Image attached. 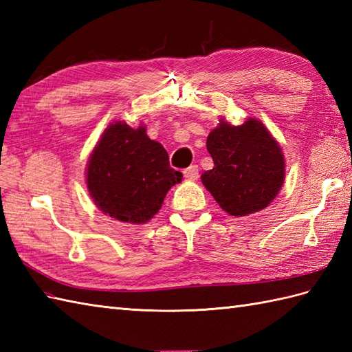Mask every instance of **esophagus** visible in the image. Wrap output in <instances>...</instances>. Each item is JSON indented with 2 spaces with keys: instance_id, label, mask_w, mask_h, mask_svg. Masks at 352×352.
Returning a JSON list of instances; mask_svg holds the SVG:
<instances>
[{
  "instance_id": "1",
  "label": "esophagus",
  "mask_w": 352,
  "mask_h": 352,
  "mask_svg": "<svg viewBox=\"0 0 352 352\" xmlns=\"http://www.w3.org/2000/svg\"><path fill=\"white\" fill-rule=\"evenodd\" d=\"M183 174H184L186 180L195 182V180H198V177H199V169H198L197 164H192V166H189L188 169H184Z\"/></svg>"
}]
</instances>
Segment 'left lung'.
<instances>
[{
    "label": "left lung",
    "mask_w": 352,
    "mask_h": 352,
    "mask_svg": "<svg viewBox=\"0 0 352 352\" xmlns=\"http://www.w3.org/2000/svg\"><path fill=\"white\" fill-rule=\"evenodd\" d=\"M214 166L201 175L216 203L236 218L263 210L286 178V162L278 142L265 124L248 118L241 125L219 119L207 136Z\"/></svg>",
    "instance_id": "left-lung-1"
}]
</instances>
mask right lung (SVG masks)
<instances>
[{
  "mask_svg": "<svg viewBox=\"0 0 352 352\" xmlns=\"http://www.w3.org/2000/svg\"><path fill=\"white\" fill-rule=\"evenodd\" d=\"M169 166L162 144L146 126L113 121L102 131L86 164V186L104 214L129 223H146L160 210L168 190L182 182Z\"/></svg>",
  "mask_w": 352,
  "mask_h": 352,
  "instance_id": "right-lung-1",
  "label": "right lung"
}]
</instances>
